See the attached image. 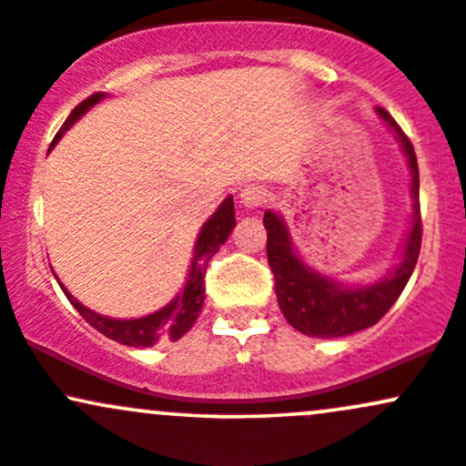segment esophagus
I'll return each instance as SVG.
<instances>
[{
  "instance_id": "1",
  "label": "esophagus",
  "mask_w": 466,
  "mask_h": 466,
  "mask_svg": "<svg viewBox=\"0 0 466 466\" xmlns=\"http://www.w3.org/2000/svg\"><path fill=\"white\" fill-rule=\"evenodd\" d=\"M264 202H267V191L258 187V184H248V187L239 191V204L244 208H259Z\"/></svg>"
}]
</instances>
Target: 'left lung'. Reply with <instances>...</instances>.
I'll return each mask as SVG.
<instances>
[{
  "mask_svg": "<svg viewBox=\"0 0 466 466\" xmlns=\"http://www.w3.org/2000/svg\"><path fill=\"white\" fill-rule=\"evenodd\" d=\"M378 115L398 135L402 151L409 157L411 168V195L413 204V227L404 244L402 262L389 273V278L369 287H339L333 279L315 273L291 247L287 224L273 211L264 213V228H267V258L275 275V293H278L279 311L289 319L293 329L311 338H342L362 329L373 327L382 315L393 307L395 299L407 287L422 244V218H420V173L418 159L411 139L404 135L398 122L384 108L378 106Z\"/></svg>",
  "mask_w": 466,
  "mask_h": 466,
  "instance_id": "obj_1",
  "label": "left lung"
}]
</instances>
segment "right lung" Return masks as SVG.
Returning a JSON list of instances; mask_svg holds the SVG:
<instances>
[{"mask_svg":"<svg viewBox=\"0 0 466 466\" xmlns=\"http://www.w3.org/2000/svg\"><path fill=\"white\" fill-rule=\"evenodd\" d=\"M106 95L95 93L91 97H86L84 102H79L77 106L73 108V113L68 115V119L64 122V127L59 128V133L55 135L53 144L62 137L64 131L73 127L88 108L95 106L99 99H104ZM235 227V208H233V198H227L219 208L211 215L207 224L199 231L198 244H195V255L191 262V271H188V279L184 284L182 293L173 299L171 304H167L164 309L155 311L147 318H137V319H113V318H104V315L91 311L84 304H79L77 299L73 298L71 293L62 287V291L66 293V298L71 299V304L77 309V313L91 324L93 329H97L99 333L106 335V338L115 339L119 344H127V347H153L155 342L159 339H175L182 338L188 329L193 327L195 319H198L199 311H202L204 304V293H207V287H204V278H207V267L208 259L213 258L215 253L219 251L227 238L231 235Z\"/></svg>","mask_w":466,"mask_h":466,"instance_id":"obj_1","label":"right lung"}]
</instances>
